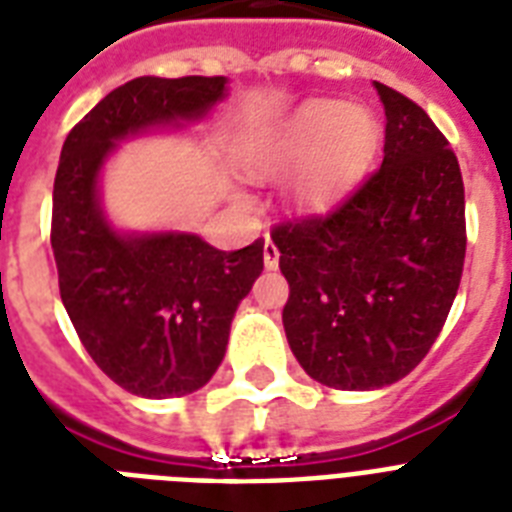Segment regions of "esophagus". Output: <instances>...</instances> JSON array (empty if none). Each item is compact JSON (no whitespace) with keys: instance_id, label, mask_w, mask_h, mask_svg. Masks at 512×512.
Returning a JSON list of instances; mask_svg holds the SVG:
<instances>
[{"instance_id":"1","label":"esophagus","mask_w":512,"mask_h":512,"mask_svg":"<svg viewBox=\"0 0 512 512\" xmlns=\"http://www.w3.org/2000/svg\"><path fill=\"white\" fill-rule=\"evenodd\" d=\"M263 263H265V268H276V265H279V247H276V244H273L271 239L265 241V247H263Z\"/></svg>"}]
</instances>
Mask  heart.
Here are the masks:
<instances>
[{
    "label": "heart",
    "mask_w": 512,
    "mask_h": 512,
    "mask_svg": "<svg viewBox=\"0 0 512 512\" xmlns=\"http://www.w3.org/2000/svg\"><path fill=\"white\" fill-rule=\"evenodd\" d=\"M374 138V122L364 108L342 106L337 100H311L287 122L252 140L241 154V167L249 177L263 180L313 153L295 185V199L300 204H324L345 191L361 172Z\"/></svg>",
    "instance_id": "b5f03b06"
}]
</instances>
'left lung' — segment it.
<instances>
[{"mask_svg":"<svg viewBox=\"0 0 512 512\" xmlns=\"http://www.w3.org/2000/svg\"><path fill=\"white\" fill-rule=\"evenodd\" d=\"M374 90L385 108L380 170L327 215L271 233L289 281V348L337 390H380L428 356L468 244L454 151L417 103L380 82Z\"/></svg>","mask_w":512,"mask_h":512,"instance_id":"left-lung-1","label":"left lung"}]
</instances>
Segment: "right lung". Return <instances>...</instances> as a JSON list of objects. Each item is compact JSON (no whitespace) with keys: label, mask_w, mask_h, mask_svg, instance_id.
Listing matches in <instances>:
<instances>
[{"label":"right lung","mask_w":512,"mask_h":512,"mask_svg":"<svg viewBox=\"0 0 512 512\" xmlns=\"http://www.w3.org/2000/svg\"><path fill=\"white\" fill-rule=\"evenodd\" d=\"M225 98V76H138L60 151L50 236L60 300L92 361L132 396H188L212 380L233 313L263 273V239L223 252L191 231H124L103 207V170L124 140L183 130Z\"/></svg>","instance_id":"1"}]
</instances>
